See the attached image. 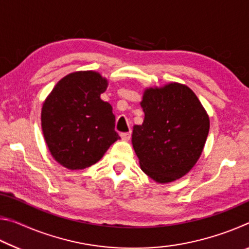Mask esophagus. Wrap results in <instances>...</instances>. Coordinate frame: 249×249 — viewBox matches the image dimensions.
<instances>
[{
	"instance_id": "esophagus-1",
	"label": "esophagus",
	"mask_w": 249,
	"mask_h": 249,
	"mask_svg": "<svg viewBox=\"0 0 249 249\" xmlns=\"http://www.w3.org/2000/svg\"><path fill=\"white\" fill-rule=\"evenodd\" d=\"M130 135H132V133L130 132H127V133H122L121 134V138L125 142H128L130 140Z\"/></svg>"
}]
</instances>
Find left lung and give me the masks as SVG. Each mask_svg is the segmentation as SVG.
<instances>
[{"label":"left lung","instance_id":"left-lung-1","mask_svg":"<svg viewBox=\"0 0 249 249\" xmlns=\"http://www.w3.org/2000/svg\"><path fill=\"white\" fill-rule=\"evenodd\" d=\"M141 107L145 119L134 126L132 142L142 170L159 183L180 179L200 158L209 115L195 92L177 82L146 89Z\"/></svg>","mask_w":249,"mask_h":249}]
</instances>
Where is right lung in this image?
Segmentation results:
<instances>
[{"instance_id": "right-lung-1", "label": "right lung", "mask_w": 249, "mask_h": 249, "mask_svg": "<svg viewBox=\"0 0 249 249\" xmlns=\"http://www.w3.org/2000/svg\"><path fill=\"white\" fill-rule=\"evenodd\" d=\"M107 88L100 73L78 71L62 78L45 100L41 128L61 166L79 170L94 165L120 138L111 104L100 98Z\"/></svg>"}]
</instances>
